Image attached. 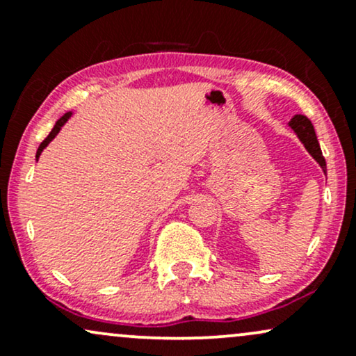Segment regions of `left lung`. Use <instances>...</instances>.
<instances>
[{"label":"left lung","mask_w":356,"mask_h":356,"mask_svg":"<svg viewBox=\"0 0 356 356\" xmlns=\"http://www.w3.org/2000/svg\"><path fill=\"white\" fill-rule=\"evenodd\" d=\"M288 124H290V128L296 133V136L300 138V141H302L305 148H307V152L310 153L316 160V163L321 166L323 173L327 175V161H325L323 153H321L320 143L318 140H316V133H315V128H313L312 121L303 115H295Z\"/></svg>","instance_id":"left-lung-1"}]
</instances>
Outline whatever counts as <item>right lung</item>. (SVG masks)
I'll return each mask as SVG.
<instances>
[{
	"instance_id": "1",
	"label": "right lung",
	"mask_w": 356,
	"mask_h": 356,
	"mask_svg": "<svg viewBox=\"0 0 356 356\" xmlns=\"http://www.w3.org/2000/svg\"><path fill=\"white\" fill-rule=\"evenodd\" d=\"M70 116H71V111H68V113H65V115H63V116H61V118L56 121V124H54V128L51 129V133H49V135L44 138V140H43V143H41V145H40V148H38V152H36V160H38V158H40V154H41V152H43V149L46 148V146H48V145H49V141H51V140H53V138H54V136H56V135H58V133H60V129H61V127H63V124H65V123H66V121H68V120H70Z\"/></svg>"
}]
</instances>
